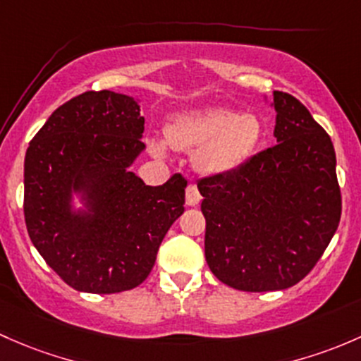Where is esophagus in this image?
Masks as SVG:
<instances>
[{
	"label": "esophagus",
	"mask_w": 361,
	"mask_h": 361,
	"mask_svg": "<svg viewBox=\"0 0 361 361\" xmlns=\"http://www.w3.org/2000/svg\"><path fill=\"white\" fill-rule=\"evenodd\" d=\"M202 202V195H200L198 188H196L195 182H189L188 188H185V203L189 207H196Z\"/></svg>",
	"instance_id": "esophagus-1"
}]
</instances>
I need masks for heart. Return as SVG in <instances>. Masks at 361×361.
Returning <instances> with one entry per match:
<instances>
[{
  "instance_id": "b5f03b06",
  "label": "heart",
  "mask_w": 361,
  "mask_h": 361,
  "mask_svg": "<svg viewBox=\"0 0 361 361\" xmlns=\"http://www.w3.org/2000/svg\"><path fill=\"white\" fill-rule=\"evenodd\" d=\"M166 140L176 149L195 151V166L205 176H228L247 165L264 137V125L255 114H240L226 107L180 113L166 126ZM154 153L163 146L153 142Z\"/></svg>"
}]
</instances>
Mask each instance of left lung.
I'll use <instances>...</instances> for the list:
<instances>
[{
  "instance_id": "8db88e82",
  "label": "left lung",
  "mask_w": 361,
  "mask_h": 361,
  "mask_svg": "<svg viewBox=\"0 0 361 361\" xmlns=\"http://www.w3.org/2000/svg\"><path fill=\"white\" fill-rule=\"evenodd\" d=\"M276 142L228 176L198 180L212 273L245 292L283 290L319 261L343 200L329 133L304 104L273 92Z\"/></svg>"
}]
</instances>
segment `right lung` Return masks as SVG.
I'll return each mask as SVG.
<instances>
[{
    "label": "right lung",
    "instance_id": "1",
    "mask_svg": "<svg viewBox=\"0 0 361 361\" xmlns=\"http://www.w3.org/2000/svg\"><path fill=\"white\" fill-rule=\"evenodd\" d=\"M142 132L132 97L85 92L55 109L29 142V238L74 290L116 293L142 283L184 212L188 180L180 173L154 188L128 170L146 147ZM73 192H80L87 211L72 212Z\"/></svg>",
    "mask_w": 361,
    "mask_h": 361
}]
</instances>
